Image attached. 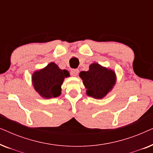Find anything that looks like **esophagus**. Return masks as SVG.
I'll use <instances>...</instances> for the list:
<instances>
[{
  "instance_id": "esophagus-1",
  "label": "esophagus",
  "mask_w": 153,
  "mask_h": 153,
  "mask_svg": "<svg viewBox=\"0 0 153 153\" xmlns=\"http://www.w3.org/2000/svg\"><path fill=\"white\" fill-rule=\"evenodd\" d=\"M71 75L73 76H77V74H79V70L78 69H73V70H71Z\"/></svg>"
}]
</instances>
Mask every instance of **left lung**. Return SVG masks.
I'll return each instance as SVG.
<instances>
[{
    "mask_svg": "<svg viewBox=\"0 0 153 153\" xmlns=\"http://www.w3.org/2000/svg\"><path fill=\"white\" fill-rule=\"evenodd\" d=\"M79 76L87 88V95L96 99L104 97L112 89L116 82L114 72L97 63L91 65L89 70L82 71Z\"/></svg>",
    "mask_w": 153,
    "mask_h": 153,
    "instance_id": "left-lung-1",
    "label": "left lung"
}]
</instances>
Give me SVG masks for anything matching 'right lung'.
Returning <instances> with one entry per match:
<instances>
[{
	"label": "right lung",
	"instance_id": "obj_1",
	"mask_svg": "<svg viewBox=\"0 0 153 153\" xmlns=\"http://www.w3.org/2000/svg\"><path fill=\"white\" fill-rule=\"evenodd\" d=\"M69 76L67 70H62L54 62H51L43 70L33 74L35 91L45 98L56 97L61 93V85L65 77Z\"/></svg>",
	"mask_w": 153,
	"mask_h": 153
}]
</instances>
